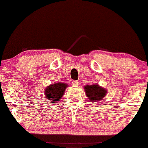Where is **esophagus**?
Instances as JSON below:
<instances>
[{
	"instance_id": "34e87169",
	"label": "esophagus",
	"mask_w": 148,
	"mask_h": 148,
	"mask_svg": "<svg viewBox=\"0 0 148 148\" xmlns=\"http://www.w3.org/2000/svg\"><path fill=\"white\" fill-rule=\"evenodd\" d=\"M73 85H80V82L78 80H73Z\"/></svg>"
}]
</instances>
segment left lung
<instances>
[{
    "mask_svg": "<svg viewBox=\"0 0 148 148\" xmlns=\"http://www.w3.org/2000/svg\"><path fill=\"white\" fill-rule=\"evenodd\" d=\"M85 92L87 97L90 101L96 103L104 98L107 93V90L102 88L97 84L85 85L84 87Z\"/></svg>",
    "mask_w": 148,
    "mask_h": 148,
    "instance_id": "1",
    "label": "left lung"
}]
</instances>
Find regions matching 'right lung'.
<instances>
[{"mask_svg":"<svg viewBox=\"0 0 148 148\" xmlns=\"http://www.w3.org/2000/svg\"><path fill=\"white\" fill-rule=\"evenodd\" d=\"M68 85L65 83H56L50 85L45 89V95L51 102H56L63 97Z\"/></svg>","mask_w":148,"mask_h":148,"instance_id":"right-lung-1","label":"right lung"}]
</instances>
